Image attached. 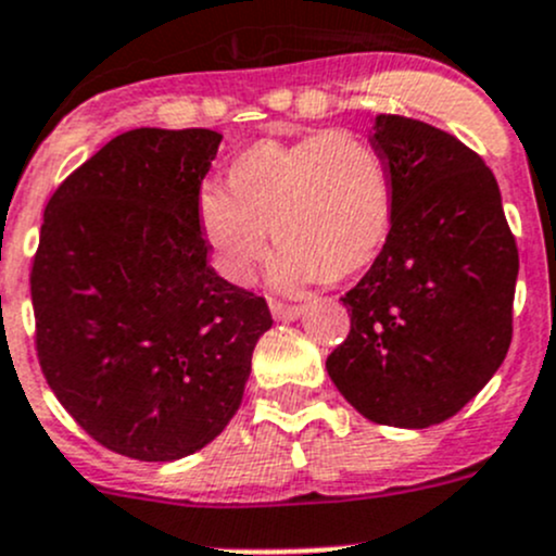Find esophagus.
Here are the masks:
<instances>
[{"label": "esophagus", "instance_id": "34e87169", "mask_svg": "<svg viewBox=\"0 0 556 556\" xmlns=\"http://www.w3.org/2000/svg\"><path fill=\"white\" fill-rule=\"evenodd\" d=\"M271 314L279 323H293V319L304 317V306L295 304H279V301H271Z\"/></svg>", "mask_w": 556, "mask_h": 556}]
</instances>
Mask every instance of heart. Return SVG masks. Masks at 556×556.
I'll return each mask as SVG.
<instances>
[{
	"mask_svg": "<svg viewBox=\"0 0 556 556\" xmlns=\"http://www.w3.org/2000/svg\"><path fill=\"white\" fill-rule=\"evenodd\" d=\"M392 220V182L382 153L352 131H314L293 142H257L231 166V190L199 199V223L215 266L244 282L266 255L273 228L282 244L271 266L279 288L323 274L361 271L382 250Z\"/></svg>",
	"mask_w": 556,
	"mask_h": 556,
	"instance_id": "obj_1",
	"label": "heart"
}]
</instances>
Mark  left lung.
I'll return each instance as SVG.
<instances>
[{
  "instance_id": "left-lung-1",
  "label": "left lung",
  "mask_w": 556,
  "mask_h": 556,
  "mask_svg": "<svg viewBox=\"0 0 556 556\" xmlns=\"http://www.w3.org/2000/svg\"><path fill=\"white\" fill-rule=\"evenodd\" d=\"M371 142L390 169V233L341 299L352 328L325 368L366 419L422 430L506 361L519 252L495 174L457 137L377 115Z\"/></svg>"
}]
</instances>
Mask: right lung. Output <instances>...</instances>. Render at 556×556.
Returning <instances> with one entry per match:
<instances>
[{
	"label": "right lung",
	"instance_id": "1",
	"mask_svg": "<svg viewBox=\"0 0 556 556\" xmlns=\"http://www.w3.org/2000/svg\"><path fill=\"white\" fill-rule=\"evenodd\" d=\"M223 134L134 128L45 206L31 266L50 390L106 450L172 463L204 450L242 403L266 301L206 266L201 179Z\"/></svg>",
	"mask_w": 556,
	"mask_h": 556
}]
</instances>
